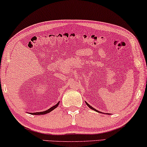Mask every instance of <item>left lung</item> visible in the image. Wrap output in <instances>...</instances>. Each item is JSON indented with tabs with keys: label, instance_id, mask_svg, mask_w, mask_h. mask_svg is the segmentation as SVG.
<instances>
[{
	"label": "left lung",
	"instance_id": "left-lung-1",
	"mask_svg": "<svg viewBox=\"0 0 147 147\" xmlns=\"http://www.w3.org/2000/svg\"><path fill=\"white\" fill-rule=\"evenodd\" d=\"M86 102V104L87 105V106H88L89 108H90V109H91L92 110H95V111H96V112H99V111H98V110H97L96 109H94V108L93 107H91L90 106V105L88 103H87V102Z\"/></svg>",
	"mask_w": 147,
	"mask_h": 147
}]
</instances>
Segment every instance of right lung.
<instances>
[{
  "label": "right lung",
  "mask_w": 147,
  "mask_h": 147,
  "mask_svg": "<svg viewBox=\"0 0 147 147\" xmlns=\"http://www.w3.org/2000/svg\"><path fill=\"white\" fill-rule=\"evenodd\" d=\"M59 104V102H57V104H56L55 105H54L53 107H51L50 109H48L47 110H46V111H43V112H35V113H31V114L32 115H44V114H48V113H50L51 111H52L53 110H54L58 107V105Z\"/></svg>",
  "instance_id": "add662e5"
}]
</instances>
